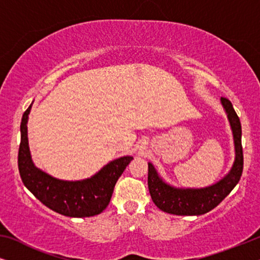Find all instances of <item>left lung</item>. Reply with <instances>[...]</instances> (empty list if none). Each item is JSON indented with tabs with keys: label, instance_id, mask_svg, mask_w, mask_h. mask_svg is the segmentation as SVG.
I'll return each mask as SVG.
<instances>
[{
	"label": "left lung",
	"instance_id": "8db88e82",
	"mask_svg": "<svg viewBox=\"0 0 260 260\" xmlns=\"http://www.w3.org/2000/svg\"><path fill=\"white\" fill-rule=\"evenodd\" d=\"M223 109L229 117L233 131L236 161L232 169L218 183L201 189H180L163 182L154 166L148 163V187L154 204L161 211L175 215H201L215 208L237 183L239 182L244 167L243 145H241V124L230 99L221 97Z\"/></svg>",
	"mask_w": 260,
	"mask_h": 260
}]
</instances>
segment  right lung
<instances>
[{"instance_id":"right-lung-1","label":"right lung","mask_w":260,"mask_h":260,"mask_svg":"<svg viewBox=\"0 0 260 260\" xmlns=\"http://www.w3.org/2000/svg\"><path fill=\"white\" fill-rule=\"evenodd\" d=\"M30 108L31 105L24 111L20 126L21 143L17 166L23 184L46 207L59 214L71 218L101 214L111 200L117 180L133 157L124 156L117 158L87 180L62 181L54 179L38 169L31 161L27 137V120Z\"/></svg>"}]
</instances>
